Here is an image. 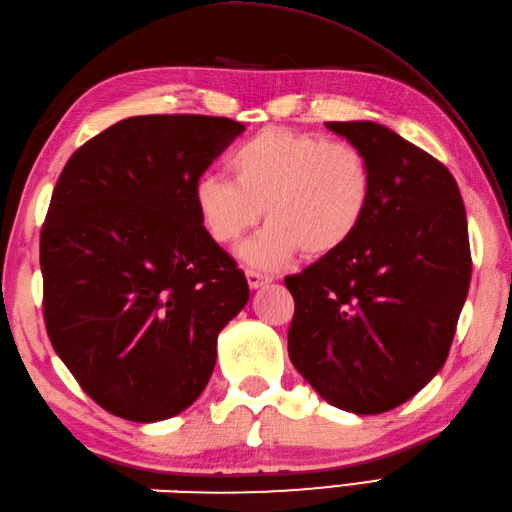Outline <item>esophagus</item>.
Segmentation results:
<instances>
[{
    "label": "esophagus",
    "instance_id": "obj_1",
    "mask_svg": "<svg viewBox=\"0 0 512 512\" xmlns=\"http://www.w3.org/2000/svg\"><path fill=\"white\" fill-rule=\"evenodd\" d=\"M246 281H248V288L250 290H257V288L266 286L270 279L266 275H262V273H255V270H246Z\"/></svg>",
    "mask_w": 512,
    "mask_h": 512
}]
</instances>
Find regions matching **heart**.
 <instances>
[{
  "label": "heart",
  "mask_w": 512,
  "mask_h": 512,
  "mask_svg": "<svg viewBox=\"0 0 512 512\" xmlns=\"http://www.w3.org/2000/svg\"><path fill=\"white\" fill-rule=\"evenodd\" d=\"M233 180L202 176L193 187L200 224L213 242L233 244L266 213L268 226L239 248L248 266L279 270L301 250L328 257L367 220L374 176L367 158L319 134L268 127L239 145Z\"/></svg>",
  "instance_id": "heart-1"
}]
</instances>
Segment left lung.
I'll use <instances>...</instances> for the list:
<instances>
[{
  "label": "left lung",
  "instance_id": "obj_1",
  "mask_svg": "<svg viewBox=\"0 0 512 512\" xmlns=\"http://www.w3.org/2000/svg\"><path fill=\"white\" fill-rule=\"evenodd\" d=\"M367 158L374 198L339 253L286 277L288 354L317 394L376 416L436 376L471 284L466 211L449 169L374 121L325 123Z\"/></svg>",
  "mask_w": 512,
  "mask_h": 512
}]
</instances>
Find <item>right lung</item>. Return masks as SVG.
<instances>
[{"label": "right lung", "mask_w": 512, "mask_h": 512, "mask_svg": "<svg viewBox=\"0 0 512 512\" xmlns=\"http://www.w3.org/2000/svg\"><path fill=\"white\" fill-rule=\"evenodd\" d=\"M220 116H132L76 149L41 228L43 317L94 402L132 422L204 391L217 334L250 297L193 187L244 132Z\"/></svg>", "instance_id": "obj_1"}]
</instances>
